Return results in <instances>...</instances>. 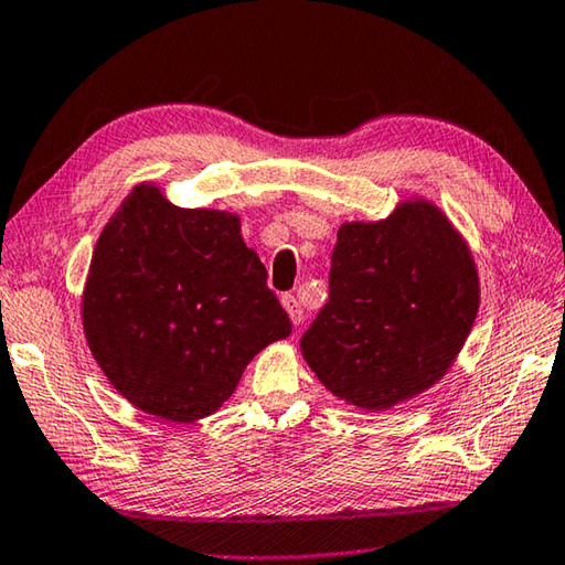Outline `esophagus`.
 Returning <instances> with one entry per match:
<instances>
[{"mask_svg":"<svg viewBox=\"0 0 565 565\" xmlns=\"http://www.w3.org/2000/svg\"><path fill=\"white\" fill-rule=\"evenodd\" d=\"M281 306L286 309V313H289V319H291L294 327H299V323L303 321V311H301L299 299H296L294 294H284L281 296Z\"/></svg>","mask_w":565,"mask_h":565,"instance_id":"1","label":"esophagus"}]
</instances>
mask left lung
Returning a JSON list of instances; mask_svg holds the SVG:
<instances>
[{
	"label": "left lung",
	"mask_w": 565,
	"mask_h": 565,
	"mask_svg": "<svg viewBox=\"0 0 565 565\" xmlns=\"http://www.w3.org/2000/svg\"><path fill=\"white\" fill-rule=\"evenodd\" d=\"M471 248L426 199L384 222L341 224L329 301L301 337V353L333 396L388 411L441 379L478 313Z\"/></svg>",
	"instance_id": "1"
}]
</instances>
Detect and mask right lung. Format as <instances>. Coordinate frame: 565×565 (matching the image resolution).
Returning <instances> with one entry per match:
<instances>
[{"mask_svg":"<svg viewBox=\"0 0 565 565\" xmlns=\"http://www.w3.org/2000/svg\"><path fill=\"white\" fill-rule=\"evenodd\" d=\"M82 321L109 384L181 424L214 414L246 363L291 333L238 216L174 206L154 184L134 189L104 226Z\"/></svg>","mask_w":565,"mask_h":565,"instance_id":"obj_1","label":"right lung"}]
</instances>
